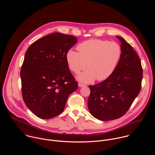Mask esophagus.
Instances as JSON below:
<instances>
[{
    "mask_svg": "<svg viewBox=\"0 0 155 155\" xmlns=\"http://www.w3.org/2000/svg\"><path fill=\"white\" fill-rule=\"evenodd\" d=\"M86 86V84H83L81 83H78V86L79 87H83V86Z\"/></svg>",
    "mask_w": 155,
    "mask_h": 155,
    "instance_id": "obj_1",
    "label": "esophagus"
}]
</instances>
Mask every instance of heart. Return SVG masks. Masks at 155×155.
<instances>
[{
  "label": "heart",
  "instance_id": "heart-1",
  "mask_svg": "<svg viewBox=\"0 0 155 155\" xmlns=\"http://www.w3.org/2000/svg\"><path fill=\"white\" fill-rule=\"evenodd\" d=\"M78 52L69 50L66 54V61L70 69L76 74L87 68L78 79L84 83L94 80L107 79L116 69L122 54L121 46L117 42L91 39L81 43L77 46Z\"/></svg>",
  "mask_w": 155,
  "mask_h": 155
}]
</instances>
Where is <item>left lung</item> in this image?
<instances>
[{
	"label": "left lung",
	"mask_w": 155,
	"mask_h": 155,
	"mask_svg": "<svg viewBox=\"0 0 155 155\" xmlns=\"http://www.w3.org/2000/svg\"><path fill=\"white\" fill-rule=\"evenodd\" d=\"M122 54L114 73L107 79L89 86L91 93L87 106L91 114L101 121L123 116L141 90L143 70L140 60L133 48L123 38Z\"/></svg>",
	"instance_id": "8db88e82"
}]
</instances>
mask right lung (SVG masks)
<instances>
[{
	"label": "right lung",
	"instance_id": "1",
	"mask_svg": "<svg viewBox=\"0 0 155 155\" xmlns=\"http://www.w3.org/2000/svg\"><path fill=\"white\" fill-rule=\"evenodd\" d=\"M77 42L74 36L55 32L34 42L25 53L20 72L22 95L29 109L41 119L61 114L77 89L66 61Z\"/></svg>",
	"mask_w": 155,
	"mask_h": 155
}]
</instances>
